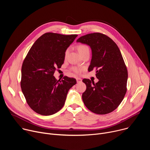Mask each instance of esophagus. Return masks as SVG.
<instances>
[{
    "instance_id": "1",
    "label": "esophagus",
    "mask_w": 150,
    "mask_h": 150,
    "mask_svg": "<svg viewBox=\"0 0 150 150\" xmlns=\"http://www.w3.org/2000/svg\"><path fill=\"white\" fill-rule=\"evenodd\" d=\"M76 81H77V82H78V83L82 82V79H81L80 78H76Z\"/></svg>"
}]
</instances>
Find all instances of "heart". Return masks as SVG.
<instances>
[{
  "instance_id": "1",
  "label": "heart",
  "mask_w": 150,
  "mask_h": 150,
  "mask_svg": "<svg viewBox=\"0 0 150 150\" xmlns=\"http://www.w3.org/2000/svg\"><path fill=\"white\" fill-rule=\"evenodd\" d=\"M77 49H78L79 53H80V54L81 56L83 55L84 54L87 53H90V48L86 45H79L77 46ZM69 49H67L65 50V57H67L68 56V55L69 54ZM71 69L74 72H75L76 74H79L81 72V68H79L78 67H72Z\"/></svg>"
}]
</instances>
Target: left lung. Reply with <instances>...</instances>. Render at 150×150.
Returning a JSON list of instances; mask_svg holds the SVG:
<instances>
[{
  "label": "left lung",
  "instance_id": "obj_1",
  "mask_svg": "<svg viewBox=\"0 0 150 150\" xmlns=\"http://www.w3.org/2000/svg\"><path fill=\"white\" fill-rule=\"evenodd\" d=\"M77 42L86 44L92 50L88 71L96 70L98 82L82 80L87 88L82 98L91 112L105 115L114 111L122 101L127 91V70L121 52L108 36L94 33L82 36Z\"/></svg>",
  "mask_w": 150,
  "mask_h": 150
}]
</instances>
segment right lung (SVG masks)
<instances>
[{
  "instance_id": "1",
  "label": "right lung",
  "mask_w": 150,
  "mask_h": 150,
  "mask_svg": "<svg viewBox=\"0 0 150 150\" xmlns=\"http://www.w3.org/2000/svg\"><path fill=\"white\" fill-rule=\"evenodd\" d=\"M76 34L47 33L32 46L23 63L21 87L30 108L41 115L49 116L63 107L69 90L76 84L75 78L53 76L61 68L65 52Z\"/></svg>"
}]
</instances>
